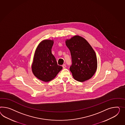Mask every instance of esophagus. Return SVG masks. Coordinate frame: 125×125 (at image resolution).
<instances>
[{"label":"esophagus","instance_id":"esophagus-1","mask_svg":"<svg viewBox=\"0 0 125 125\" xmlns=\"http://www.w3.org/2000/svg\"><path fill=\"white\" fill-rule=\"evenodd\" d=\"M62 67H63V69H64L66 67V65L65 64H63L62 65Z\"/></svg>","mask_w":125,"mask_h":125}]
</instances>
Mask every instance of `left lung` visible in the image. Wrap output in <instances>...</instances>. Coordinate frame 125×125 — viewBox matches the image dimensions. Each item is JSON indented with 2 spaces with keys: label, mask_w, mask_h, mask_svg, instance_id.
<instances>
[{
  "label": "left lung",
  "mask_w": 125,
  "mask_h": 125,
  "mask_svg": "<svg viewBox=\"0 0 125 125\" xmlns=\"http://www.w3.org/2000/svg\"><path fill=\"white\" fill-rule=\"evenodd\" d=\"M65 44L71 54L72 64L70 70L73 78L80 82L91 79L97 68L96 54L91 45L79 35L67 39Z\"/></svg>",
  "instance_id": "8db88e82"
}]
</instances>
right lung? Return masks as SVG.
I'll list each match as a JSON object with an SVG mask.
<instances>
[{"label": "right lung", "mask_w": 125, "mask_h": 125, "mask_svg": "<svg viewBox=\"0 0 125 125\" xmlns=\"http://www.w3.org/2000/svg\"><path fill=\"white\" fill-rule=\"evenodd\" d=\"M52 40H44L38 44L34 54L32 71L38 79L48 82L54 79L63 67L58 65L51 52Z\"/></svg>", "instance_id": "1"}]
</instances>
